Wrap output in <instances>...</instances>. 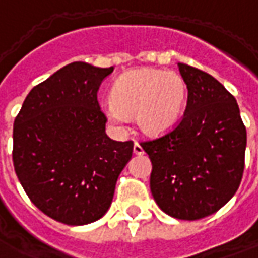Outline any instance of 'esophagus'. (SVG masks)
<instances>
[{"label":"esophagus","instance_id":"obj_1","mask_svg":"<svg viewBox=\"0 0 258 258\" xmlns=\"http://www.w3.org/2000/svg\"><path fill=\"white\" fill-rule=\"evenodd\" d=\"M133 151H134L135 155H144V149H142V147L138 142H135L134 144V149H133Z\"/></svg>","mask_w":258,"mask_h":258}]
</instances>
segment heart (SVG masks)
<instances>
[{"mask_svg": "<svg viewBox=\"0 0 258 258\" xmlns=\"http://www.w3.org/2000/svg\"><path fill=\"white\" fill-rule=\"evenodd\" d=\"M188 96L184 78L176 71L135 68L114 81L106 117L116 125L134 117L138 131L149 138L170 133L183 116Z\"/></svg>", "mask_w": 258, "mask_h": 258, "instance_id": "obj_1", "label": "heart"}]
</instances>
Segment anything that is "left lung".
<instances>
[{
	"label": "left lung",
	"mask_w": 258,
	"mask_h": 258,
	"mask_svg": "<svg viewBox=\"0 0 258 258\" xmlns=\"http://www.w3.org/2000/svg\"><path fill=\"white\" fill-rule=\"evenodd\" d=\"M177 67L188 86L184 116L169 134L141 147L152 162L158 207L176 219L197 221L237 191L247 135L236 99L221 82L194 67Z\"/></svg>",
	"instance_id": "8db88e82"
}]
</instances>
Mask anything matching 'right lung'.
<instances>
[{"mask_svg":"<svg viewBox=\"0 0 258 258\" xmlns=\"http://www.w3.org/2000/svg\"><path fill=\"white\" fill-rule=\"evenodd\" d=\"M113 70L81 61L62 67L29 92L14 123L12 159L23 190L66 225L103 217L133 156V142L107 137L98 103L99 86Z\"/></svg>","mask_w":258,"mask_h":258,"instance_id":"obj_1","label":"right lung"}]
</instances>
